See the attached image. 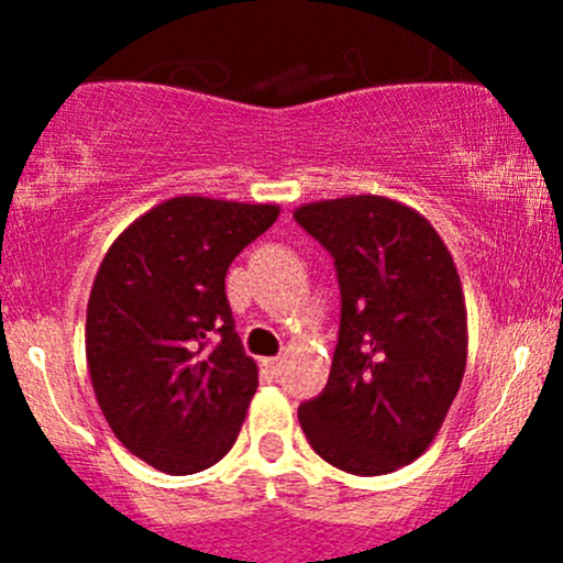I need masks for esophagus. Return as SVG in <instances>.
<instances>
[{
	"mask_svg": "<svg viewBox=\"0 0 563 563\" xmlns=\"http://www.w3.org/2000/svg\"><path fill=\"white\" fill-rule=\"evenodd\" d=\"M261 365H264V371H269L272 376H277V373H280V367H283V360H280V356H275V360H264Z\"/></svg>",
	"mask_w": 563,
	"mask_h": 563,
	"instance_id": "esophagus-1",
	"label": "esophagus"
}]
</instances>
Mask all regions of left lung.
Listing matches in <instances>:
<instances>
[{
    "label": "left lung",
    "mask_w": 563,
    "mask_h": 563,
    "mask_svg": "<svg viewBox=\"0 0 563 563\" xmlns=\"http://www.w3.org/2000/svg\"><path fill=\"white\" fill-rule=\"evenodd\" d=\"M294 218L332 253L343 297L329 382L299 424L334 468L391 474L433 444L463 382L457 266L428 218L395 198L310 201Z\"/></svg>",
    "instance_id": "obj_1"
}]
</instances>
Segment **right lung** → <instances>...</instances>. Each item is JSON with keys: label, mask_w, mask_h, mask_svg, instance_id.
I'll use <instances>...</instances> for the list:
<instances>
[{"label": "right lung", "mask_w": 563, "mask_h": 563, "mask_svg": "<svg viewBox=\"0 0 563 563\" xmlns=\"http://www.w3.org/2000/svg\"><path fill=\"white\" fill-rule=\"evenodd\" d=\"M277 214V203L176 196L108 247L87 305V367L108 428L152 468L196 474L240 435L258 367L234 332L225 272Z\"/></svg>", "instance_id": "obj_1"}]
</instances>
